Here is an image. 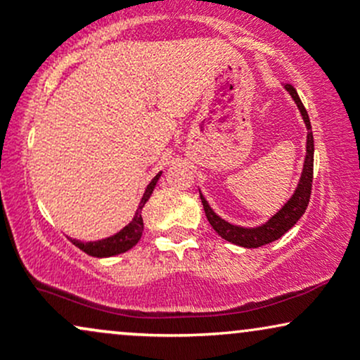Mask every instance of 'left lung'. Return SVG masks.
I'll return each mask as SVG.
<instances>
[{
    "instance_id": "left-lung-1",
    "label": "left lung",
    "mask_w": 360,
    "mask_h": 360,
    "mask_svg": "<svg viewBox=\"0 0 360 360\" xmlns=\"http://www.w3.org/2000/svg\"><path fill=\"white\" fill-rule=\"evenodd\" d=\"M291 98L295 100L296 105L301 111V117L304 120V125H307L308 135H307V157H304L303 164V172H301L298 188H296L295 194L291 196V200L288 201L283 208L279 210L274 217H271L264 225L255 226V229H245V226L232 225V223L225 221L223 218L218 217L213 212L212 206L208 205V201L205 200L203 194L200 193L201 203H203L206 218H208L210 225L213 226V230L220 235L225 240L235 243V245L245 247V249H257V247L266 245L278 238L283 237L289 229L296 225V221L303 217L304 210L308 208L309 203V194H311V183H313V154H315V143H313V134H311V123H309V117L304 110L303 103H301L298 93L292 88L291 84L284 86Z\"/></svg>"
}]
</instances>
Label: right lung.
<instances>
[{"label": "right lung", "mask_w": 360, "mask_h": 360, "mask_svg": "<svg viewBox=\"0 0 360 360\" xmlns=\"http://www.w3.org/2000/svg\"><path fill=\"white\" fill-rule=\"evenodd\" d=\"M162 172H159L154 179L150 181L147 186L146 193H143L142 200H140V205L135 212L134 220L128 223L127 226H123L118 233L111 235L108 238H103V240H96V242H81L76 240V238H69L77 249H81L82 252H86L88 255H93V257H111V255H118L123 254V252L130 250L131 247L137 245V242L140 240L143 232V220H142V208L146 206V203L150 198L152 191H154L157 181Z\"/></svg>", "instance_id": "add662e5"}]
</instances>
